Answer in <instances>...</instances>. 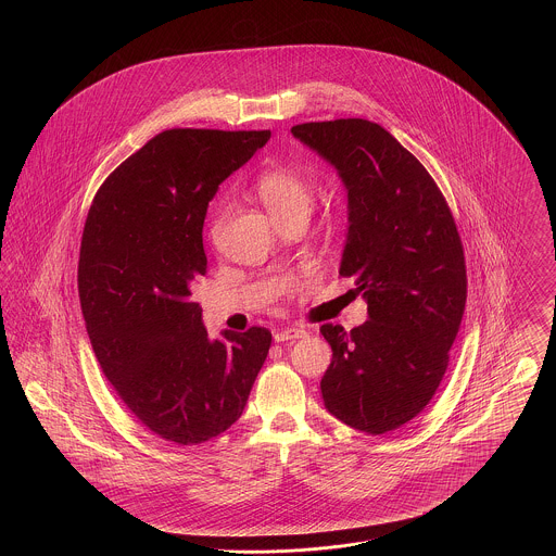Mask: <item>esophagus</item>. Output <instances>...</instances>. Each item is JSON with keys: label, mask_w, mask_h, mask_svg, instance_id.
I'll return each mask as SVG.
<instances>
[{"label": "esophagus", "mask_w": 556, "mask_h": 556, "mask_svg": "<svg viewBox=\"0 0 556 556\" xmlns=\"http://www.w3.org/2000/svg\"><path fill=\"white\" fill-rule=\"evenodd\" d=\"M306 338V331L300 329V327H286L281 331L275 333V342L281 344V342H295V340H302Z\"/></svg>", "instance_id": "34e87169"}]
</instances>
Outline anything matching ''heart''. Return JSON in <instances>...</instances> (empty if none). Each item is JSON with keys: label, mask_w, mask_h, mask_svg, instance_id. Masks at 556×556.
<instances>
[{"label": "heart", "mask_w": 556, "mask_h": 556, "mask_svg": "<svg viewBox=\"0 0 556 556\" xmlns=\"http://www.w3.org/2000/svg\"><path fill=\"white\" fill-rule=\"evenodd\" d=\"M256 193L275 223L293 216H308L315 204V189L311 181L291 168H275L256 181ZM227 208L223 206L212 220L211 238L218 239Z\"/></svg>", "instance_id": "1"}]
</instances>
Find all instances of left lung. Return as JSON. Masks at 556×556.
<instances>
[{"mask_svg": "<svg viewBox=\"0 0 556 556\" xmlns=\"http://www.w3.org/2000/svg\"><path fill=\"white\" fill-rule=\"evenodd\" d=\"M348 189L340 266L367 300L352 331L325 323L333 361L320 379L327 410L370 435L415 419L448 369L467 302V266L448 202L394 135L365 118L291 127Z\"/></svg>", "mask_w": 556, "mask_h": 556, "instance_id": "obj_1", "label": "left lung"}]
</instances>
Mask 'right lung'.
Returning a JSON list of instances; mask_svg holds the SVG:
<instances>
[{"instance_id":"obj_1","label":"right lung","mask_w":556,"mask_h":556,"mask_svg":"<svg viewBox=\"0 0 556 556\" xmlns=\"http://www.w3.org/2000/svg\"><path fill=\"white\" fill-rule=\"evenodd\" d=\"M268 137L159 132L108 175L87 212L79 298L96 358L132 415L179 446L238 421L270 348L265 327L211 340L189 298L208 268V202Z\"/></svg>"}]
</instances>
